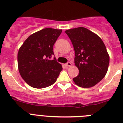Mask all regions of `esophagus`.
<instances>
[{
  "label": "esophagus",
  "instance_id": "esophagus-1",
  "mask_svg": "<svg viewBox=\"0 0 123 123\" xmlns=\"http://www.w3.org/2000/svg\"><path fill=\"white\" fill-rule=\"evenodd\" d=\"M65 66H66V67H71V66H72V64H71V63L68 62L67 63L65 64Z\"/></svg>",
  "mask_w": 123,
  "mask_h": 123
}]
</instances>
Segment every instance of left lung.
I'll return each instance as SVG.
<instances>
[{"label": "left lung", "instance_id": "left-lung-1", "mask_svg": "<svg viewBox=\"0 0 123 123\" xmlns=\"http://www.w3.org/2000/svg\"><path fill=\"white\" fill-rule=\"evenodd\" d=\"M73 45L75 66L79 74L73 79L77 86L89 88L106 75L110 56L104 42L97 34L83 27L65 31Z\"/></svg>", "mask_w": 123, "mask_h": 123}]
</instances>
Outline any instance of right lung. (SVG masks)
Masks as SVG:
<instances>
[{"label": "right lung", "mask_w": 123, "mask_h": 123, "mask_svg": "<svg viewBox=\"0 0 123 123\" xmlns=\"http://www.w3.org/2000/svg\"><path fill=\"white\" fill-rule=\"evenodd\" d=\"M62 29L45 28L29 36L18 52V67L21 78L28 85L36 89L55 83L62 66L54 60L55 42Z\"/></svg>", "instance_id": "obj_1"}]
</instances>
